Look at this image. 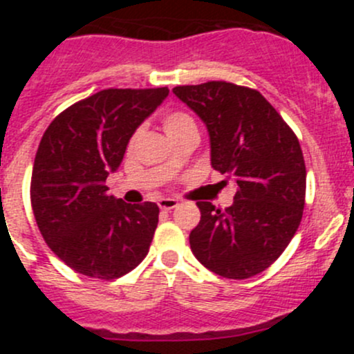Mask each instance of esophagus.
Here are the masks:
<instances>
[{
	"instance_id": "esophagus-1",
	"label": "esophagus",
	"mask_w": 354,
	"mask_h": 354,
	"mask_svg": "<svg viewBox=\"0 0 354 354\" xmlns=\"http://www.w3.org/2000/svg\"><path fill=\"white\" fill-rule=\"evenodd\" d=\"M157 205H159L160 210H173L174 207H178V200H174V198H160L159 202H157Z\"/></svg>"
}]
</instances>
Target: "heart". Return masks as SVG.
Instances as JSON below:
<instances>
[{
  "label": "heart",
  "mask_w": 354,
  "mask_h": 354,
  "mask_svg": "<svg viewBox=\"0 0 354 354\" xmlns=\"http://www.w3.org/2000/svg\"><path fill=\"white\" fill-rule=\"evenodd\" d=\"M162 128L174 142L187 137L188 133H197V123L187 111L171 109L162 114Z\"/></svg>",
  "instance_id": "1"
}]
</instances>
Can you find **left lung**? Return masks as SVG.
<instances>
[{
    "label": "left lung",
    "mask_w": 354,
    "mask_h": 354,
    "mask_svg": "<svg viewBox=\"0 0 354 354\" xmlns=\"http://www.w3.org/2000/svg\"><path fill=\"white\" fill-rule=\"evenodd\" d=\"M173 92L205 123L214 169L236 181L231 207L197 202L192 252L221 277L257 276L279 259L301 223L306 169L298 137L255 88L214 80Z\"/></svg>",
    "instance_id": "1"
}]
</instances>
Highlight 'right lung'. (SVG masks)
Here are the masks:
<instances>
[{
	"mask_svg": "<svg viewBox=\"0 0 354 354\" xmlns=\"http://www.w3.org/2000/svg\"><path fill=\"white\" fill-rule=\"evenodd\" d=\"M167 94V87L106 88L62 111L42 135L32 167V210L46 243L75 272L118 279L149 253L159 207L116 200L106 180L138 124Z\"/></svg>",
	"mask_w": 354,
	"mask_h": 354,
	"instance_id": "1",
	"label": "right lung"
}]
</instances>
